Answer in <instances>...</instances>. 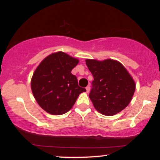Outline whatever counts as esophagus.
<instances>
[{"label":"esophagus","instance_id":"obj_1","mask_svg":"<svg viewBox=\"0 0 160 160\" xmlns=\"http://www.w3.org/2000/svg\"><path fill=\"white\" fill-rule=\"evenodd\" d=\"M86 92L88 93V92H89V90H90V86H86Z\"/></svg>","mask_w":160,"mask_h":160}]
</instances>
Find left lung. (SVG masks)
I'll list each match as a JSON object with an SVG mask.
<instances>
[{
    "label": "left lung",
    "instance_id": "8db88e82",
    "mask_svg": "<svg viewBox=\"0 0 160 160\" xmlns=\"http://www.w3.org/2000/svg\"><path fill=\"white\" fill-rule=\"evenodd\" d=\"M86 64L94 78L89 96L96 111L113 116L127 107L135 92V82L126 68L110 58L86 59Z\"/></svg>",
    "mask_w": 160,
    "mask_h": 160
}]
</instances>
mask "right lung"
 <instances>
[{"instance_id": "right-lung-1", "label": "right lung", "mask_w": 160, "mask_h": 160, "mask_svg": "<svg viewBox=\"0 0 160 160\" xmlns=\"http://www.w3.org/2000/svg\"><path fill=\"white\" fill-rule=\"evenodd\" d=\"M79 60L63 52L52 53L38 66L33 74L31 87L34 98L47 113L62 115L72 108L80 93L78 79L71 71Z\"/></svg>"}]
</instances>
